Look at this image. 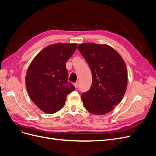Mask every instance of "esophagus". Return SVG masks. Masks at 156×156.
Returning <instances> with one entry per match:
<instances>
[{
  "label": "esophagus",
  "mask_w": 156,
  "mask_h": 156,
  "mask_svg": "<svg viewBox=\"0 0 156 156\" xmlns=\"http://www.w3.org/2000/svg\"><path fill=\"white\" fill-rule=\"evenodd\" d=\"M74 87H75V88H77L78 87V83L77 82L74 83Z\"/></svg>",
  "instance_id": "34e87169"
}]
</instances>
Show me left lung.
<instances>
[{"label": "left lung", "mask_w": 156, "mask_h": 156, "mask_svg": "<svg viewBox=\"0 0 156 156\" xmlns=\"http://www.w3.org/2000/svg\"><path fill=\"white\" fill-rule=\"evenodd\" d=\"M78 49L92 74L90 88L81 95L86 109L96 115L111 111L123 98L127 88L126 65L118 52L105 44L85 43Z\"/></svg>", "instance_id": "8db88e82"}]
</instances>
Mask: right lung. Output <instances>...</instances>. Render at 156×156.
Here are the masks:
<instances>
[{
    "label": "right lung",
    "instance_id": "add662e5",
    "mask_svg": "<svg viewBox=\"0 0 156 156\" xmlns=\"http://www.w3.org/2000/svg\"><path fill=\"white\" fill-rule=\"evenodd\" d=\"M76 44H55L46 47L32 60L25 83L28 93L35 105L48 114L64 105L68 94L75 90L68 82L66 63L77 49Z\"/></svg>",
    "mask_w": 156,
    "mask_h": 156
}]
</instances>
